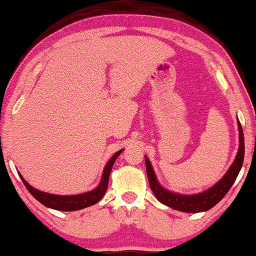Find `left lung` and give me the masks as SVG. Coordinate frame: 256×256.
I'll use <instances>...</instances> for the list:
<instances>
[{
    "instance_id": "1",
    "label": "left lung",
    "mask_w": 256,
    "mask_h": 256,
    "mask_svg": "<svg viewBox=\"0 0 256 256\" xmlns=\"http://www.w3.org/2000/svg\"><path fill=\"white\" fill-rule=\"evenodd\" d=\"M238 122L240 132V146L235 161H234L232 167L229 168V170L226 172V174L222 178L220 182H217L210 190L199 193V194L182 196L176 194V193H172L163 188L155 176V173H154V169L152 164H150L149 160L146 158L148 180H149L150 187H152L154 194L156 196L158 202L169 206V208H175V210L196 214V212L210 210L211 208H214V205L218 204L224 198V196L229 192V190L232 188L234 182H235L237 175H238L240 170L242 168L243 158H244V136H243L241 122Z\"/></svg>"
}]
</instances>
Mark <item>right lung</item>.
<instances>
[{
	"mask_svg": "<svg viewBox=\"0 0 256 256\" xmlns=\"http://www.w3.org/2000/svg\"><path fill=\"white\" fill-rule=\"evenodd\" d=\"M122 150H119L116 152L114 155L110 158V160L107 162L106 167L104 169L102 173V178H101L100 184L96 187V188L90 190V192L87 193H82V194H76V196H56V194H50V193H45L42 192V190H38L36 188H33L30 184L27 182L24 178L21 176V180L26 188L30 190V193L32 194L34 198L38 200L39 202H42V205L48 206V208H54V210H58V211H76V210H81V208H88V206H92L102 198L104 192H106L107 186H108V178H110V170H112L113 164H114L118 156L120 155Z\"/></svg>",
	"mask_w": 256,
	"mask_h": 256,
	"instance_id": "obj_1",
	"label": "right lung"
}]
</instances>
